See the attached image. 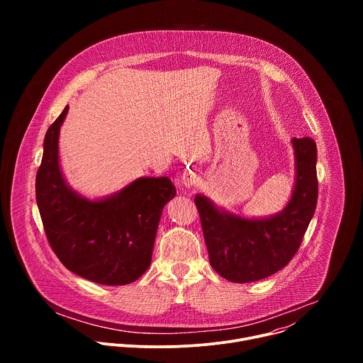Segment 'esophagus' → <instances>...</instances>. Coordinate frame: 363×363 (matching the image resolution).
I'll return each mask as SVG.
<instances>
[{"instance_id":"1","label":"esophagus","mask_w":363,"mask_h":363,"mask_svg":"<svg viewBox=\"0 0 363 363\" xmlns=\"http://www.w3.org/2000/svg\"><path fill=\"white\" fill-rule=\"evenodd\" d=\"M198 182H199V178H198L194 172H186V174H184V177H182V186H184L185 189H191V188L195 186Z\"/></svg>"}]
</instances>
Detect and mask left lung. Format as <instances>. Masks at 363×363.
<instances>
[{"label":"left lung","instance_id":"1","mask_svg":"<svg viewBox=\"0 0 363 363\" xmlns=\"http://www.w3.org/2000/svg\"><path fill=\"white\" fill-rule=\"evenodd\" d=\"M294 185L286 206L266 217L234 214L203 194L195 195L211 267L233 283L266 279L289 264L318 203V147L312 138H293Z\"/></svg>","mask_w":363,"mask_h":363}]
</instances>
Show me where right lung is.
<instances>
[{"label": "right lung", "instance_id": "1", "mask_svg": "<svg viewBox=\"0 0 363 363\" xmlns=\"http://www.w3.org/2000/svg\"><path fill=\"white\" fill-rule=\"evenodd\" d=\"M69 105L45 133L35 199L48 242L72 273L105 286H125L150 266L164 206L177 195L168 177H142L121 191L87 198L73 189L59 158Z\"/></svg>", "mask_w": 363, "mask_h": 363}]
</instances>
